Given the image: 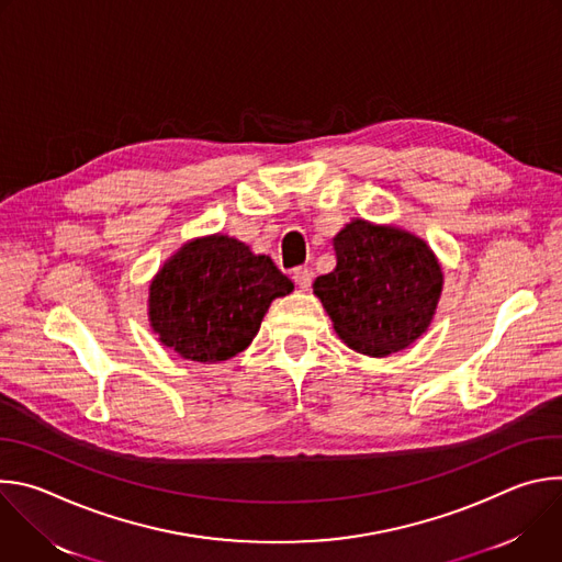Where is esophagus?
<instances>
[{"label": "esophagus", "mask_w": 562, "mask_h": 562, "mask_svg": "<svg viewBox=\"0 0 562 562\" xmlns=\"http://www.w3.org/2000/svg\"><path fill=\"white\" fill-rule=\"evenodd\" d=\"M293 280H295V284H297L302 291H306V289L311 286L313 273H311L308 267H295V269H293Z\"/></svg>", "instance_id": "1"}]
</instances>
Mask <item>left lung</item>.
Returning a JSON list of instances; mask_svg holds the SVG:
<instances>
[{"label":"left lung","instance_id":"8db88e82","mask_svg":"<svg viewBox=\"0 0 562 562\" xmlns=\"http://www.w3.org/2000/svg\"><path fill=\"white\" fill-rule=\"evenodd\" d=\"M338 265L317 276L336 334L358 353L382 358L418 340L436 313L442 271L420 237L353 220L336 237Z\"/></svg>","mask_w":562,"mask_h":562}]
</instances>
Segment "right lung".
I'll list each match as a JSON object with an SVG mask.
<instances>
[{
  "mask_svg": "<svg viewBox=\"0 0 562 562\" xmlns=\"http://www.w3.org/2000/svg\"><path fill=\"white\" fill-rule=\"evenodd\" d=\"M291 291L293 282L273 260L239 239H193L150 284V327L182 358L228 360L251 345L271 300Z\"/></svg>",
  "mask_w": 562,
  "mask_h": 562,
  "instance_id": "1",
  "label": "right lung"
}]
</instances>
